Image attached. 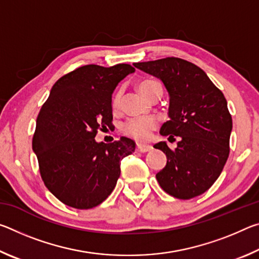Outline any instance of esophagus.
<instances>
[{
	"instance_id": "esophagus-1",
	"label": "esophagus",
	"mask_w": 259,
	"mask_h": 259,
	"mask_svg": "<svg viewBox=\"0 0 259 259\" xmlns=\"http://www.w3.org/2000/svg\"><path fill=\"white\" fill-rule=\"evenodd\" d=\"M136 150L140 153H145L152 150V146L151 145H145V144H137V146H136Z\"/></svg>"
}]
</instances>
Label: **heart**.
Segmentation results:
<instances>
[{
  "label": "heart",
  "mask_w": 259,
  "mask_h": 259,
  "mask_svg": "<svg viewBox=\"0 0 259 259\" xmlns=\"http://www.w3.org/2000/svg\"><path fill=\"white\" fill-rule=\"evenodd\" d=\"M138 90L142 93L146 98L152 99L155 96H162L163 88L161 83L151 78H146L138 83ZM121 100V90H117L112 97V108L117 109L120 106ZM157 126V121L153 116H140L133 117V119L126 120L123 124L121 125L122 134L126 137H130L138 142H144L147 140L151 136V133Z\"/></svg>",
  "instance_id": "b5f03b06"
}]
</instances>
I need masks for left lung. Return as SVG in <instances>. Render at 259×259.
I'll return each mask as SVG.
<instances>
[{"mask_svg": "<svg viewBox=\"0 0 259 259\" xmlns=\"http://www.w3.org/2000/svg\"><path fill=\"white\" fill-rule=\"evenodd\" d=\"M135 67L159 77L170 96L168 120L160 134L181 138L175 150L165 142L154 145L166 155L156 179L174 198L203 194L217 181L229 159L232 116L224 95L202 69L177 57H166Z\"/></svg>", "mask_w": 259, "mask_h": 259, "instance_id": "obj_1", "label": "left lung"}]
</instances>
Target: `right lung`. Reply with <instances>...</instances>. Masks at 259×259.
Here are the masks:
<instances>
[{
	"instance_id": "obj_1",
	"label": "right lung",
	"mask_w": 259,
	"mask_h": 259,
	"mask_svg": "<svg viewBox=\"0 0 259 259\" xmlns=\"http://www.w3.org/2000/svg\"><path fill=\"white\" fill-rule=\"evenodd\" d=\"M135 68L85 65L57 81L42 105L33 136V151L48 190L64 204L91 209L106 200L120 177L121 161L135 143L122 137L109 144L95 140L113 126L112 94Z\"/></svg>"
}]
</instances>
